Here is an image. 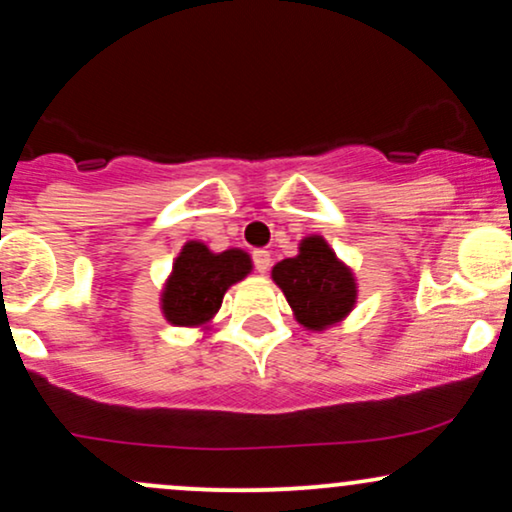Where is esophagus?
I'll use <instances>...</instances> for the list:
<instances>
[{
	"instance_id": "obj_1",
	"label": "esophagus",
	"mask_w": 512,
	"mask_h": 512,
	"mask_svg": "<svg viewBox=\"0 0 512 512\" xmlns=\"http://www.w3.org/2000/svg\"><path fill=\"white\" fill-rule=\"evenodd\" d=\"M252 260H255V269L260 274H267L269 267H272V255L267 250H255L252 252Z\"/></svg>"
}]
</instances>
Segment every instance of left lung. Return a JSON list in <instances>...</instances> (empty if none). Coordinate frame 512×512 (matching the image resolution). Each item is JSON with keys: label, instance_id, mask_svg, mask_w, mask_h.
I'll list each match as a JSON object with an SVG mask.
<instances>
[{"label": "left lung", "instance_id": "left-lung-1", "mask_svg": "<svg viewBox=\"0 0 512 512\" xmlns=\"http://www.w3.org/2000/svg\"><path fill=\"white\" fill-rule=\"evenodd\" d=\"M272 279L284 291L298 325L310 332L339 325L356 308L354 269L339 260L322 236H305L296 257L274 264Z\"/></svg>", "mask_w": 512, "mask_h": 512}]
</instances>
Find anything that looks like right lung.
<instances>
[{
  "mask_svg": "<svg viewBox=\"0 0 512 512\" xmlns=\"http://www.w3.org/2000/svg\"><path fill=\"white\" fill-rule=\"evenodd\" d=\"M250 272L252 257L245 250L214 252L202 240H187L161 289V313L175 327L209 330L226 291Z\"/></svg>",
  "mask_w": 512,
  "mask_h": 512,
  "instance_id": "add662e5",
  "label": "right lung"
}]
</instances>
